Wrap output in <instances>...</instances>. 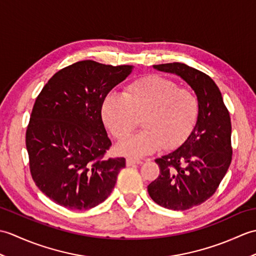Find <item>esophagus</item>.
Segmentation results:
<instances>
[{"instance_id":"esophagus-1","label":"esophagus","mask_w":256,"mask_h":256,"mask_svg":"<svg viewBox=\"0 0 256 256\" xmlns=\"http://www.w3.org/2000/svg\"><path fill=\"white\" fill-rule=\"evenodd\" d=\"M135 164L140 165V164H143V162L140 160H134V158H128L126 160V165L128 166H132V165H135Z\"/></svg>"}]
</instances>
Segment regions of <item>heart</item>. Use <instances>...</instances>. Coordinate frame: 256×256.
<instances>
[{
	"label": "heart",
	"mask_w": 256,
	"mask_h": 256,
	"mask_svg": "<svg viewBox=\"0 0 256 256\" xmlns=\"http://www.w3.org/2000/svg\"><path fill=\"white\" fill-rule=\"evenodd\" d=\"M199 100L192 91L179 89L160 76L133 81L123 96L108 94L102 102L101 116L113 136L123 140L142 118L143 131L118 145V153L143 157L160 150L175 148L192 132L199 116Z\"/></svg>",
	"instance_id": "obj_1"
}]
</instances>
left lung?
<instances>
[{"instance_id":"left-lung-1","label":"left lung","mask_w":256,"mask_h":256,"mask_svg":"<svg viewBox=\"0 0 256 256\" xmlns=\"http://www.w3.org/2000/svg\"><path fill=\"white\" fill-rule=\"evenodd\" d=\"M153 67L179 76L199 100V116L192 132L177 150L155 160L160 176L148 186L157 204L187 210L216 192L231 164L230 114L218 86L208 74L182 62Z\"/></svg>"}]
</instances>
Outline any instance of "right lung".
I'll list each match as a JSON object with an SVG mask.
<instances>
[{"mask_svg": "<svg viewBox=\"0 0 256 256\" xmlns=\"http://www.w3.org/2000/svg\"><path fill=\"white\" fill-rule=\"evenodd\" d=\"M133 66L82 60L48 80L32 106L26 130L30 170L36 186L64 208L86 210L116 186L125 158H104L111 148L101 106Z\"/></svg>", "mask_w": 256, "mask_h": 256, "instance_id": "add662e5", "label": "right lung"}]
</instances>
